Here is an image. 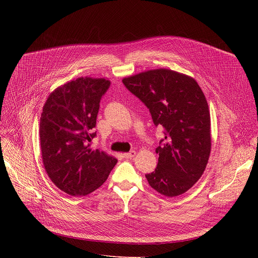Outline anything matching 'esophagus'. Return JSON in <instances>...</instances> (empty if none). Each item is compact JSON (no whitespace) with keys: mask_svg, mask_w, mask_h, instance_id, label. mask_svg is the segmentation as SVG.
<instances>
[{"mask_svg":"<svg viewBox=\"0 0 258 258\" xmlns=\"http://www.w3.org/2000/svg\"><path fill=\"white\" fill-rule=\"evenodd\" d=\"M135 155H136V152H135V151H131L130 153L123 154V157H124L125 159H132V158L135 157Z\"/></svg>","mask_w":258,"mask_h":258,"instance_id":"34e87169","label":"esophagus"}]
</instances>
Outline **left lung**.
Returning <instances> with one entry per match:
<instances>
[{
    "label": "left lung",
    "mask_w": 258,
    "mask_h": 258,
    "mask_svg": "<svg viewBox=\"0 0 258 258\" xmlns=\"http://www.w3.org/2000/svg\"><path fill=\"white\" fill-rule=\"evenodd\" d=\"M122 83L150 110L154 124L164 128L156 150L158 165L145 174L148 184L166 197L186 192L202 177L211 150L204 93L194 78L167 69L142 72Z\"/></svg>",
    "instance_id": "1"
}]
</instances>
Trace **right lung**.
Segmentation results:
<instances>
[{
    "instance_id": "obj_1",
    "label": "right lung",
    "mask_w": 258,
    "mask_h": 258,
    "mask_svg": "<svg viewBox=\"0 0 258 258\" xmlns=\"http://www.w3.org/2000/svg\"><path fill=\"white\" fill-rule=\"evenodd\" d=\"M111 86L104 78L80 77L54 90L39 122L40 150L45 169L60 190L72 197L99 188L117 159L91 148L96 137L99 103Z\"/></svg>"
}]
</instances>
